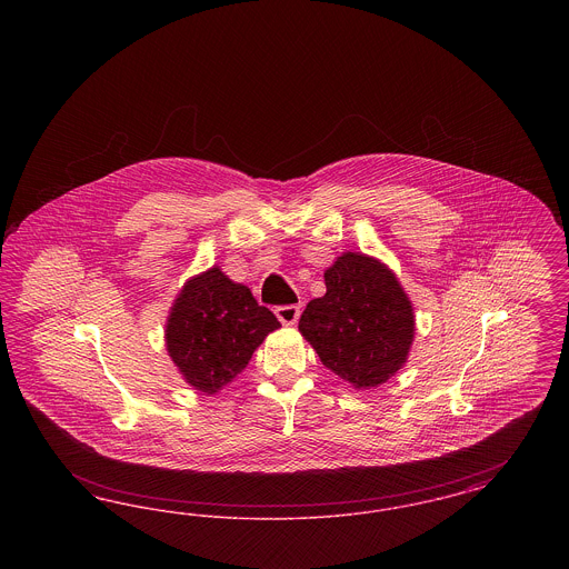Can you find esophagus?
Segmentation results:
<instances>
[{"mask_svg":"<svg viewBox=\"0 0 569 569\" xmlns=\"http://www.w3.org/2000/svg\"><path fill=\"white\" fill-rule=\"evenodd\" d=\"M274 316L279 318V322L286 326L297 325L298 316H300V307L298 305H283L274 309Z\"/></svg>","mask_w":569,"mask_h":569,"instance_id":"esophagus-1","label":"esophagus"}]
</instances>
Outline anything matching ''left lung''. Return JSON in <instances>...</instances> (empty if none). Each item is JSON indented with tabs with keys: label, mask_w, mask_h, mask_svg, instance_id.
Masks as SVG:
<instances>
[{
	"label": "left lung",
	"mask_w": 569,
	"mask_h": 569,
	"mask_svg": "<svg viewBox=\"0 0 569 569\" xmlns=\"http://www.w3.org/2000/svg\"><path fill=\"white\" fill-rule=\"evenodd\" d=\"M298 330L335 376L369 390L403 365L413 341V307L397 274L376 258L346 251L325 272Z\"/></svg>",
	"instance_id": "8db88e82"
}]
</instances>
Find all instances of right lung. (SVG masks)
<instances>
[{
	"mask_svg": "<svg viewBox=\"0 0 569 569\" xmlns=\"http://www.w3.org/2000/svg\"><path fill=\"white\" fill-rule=\"evenodd\" d=\"M277 318L251 290L219 267L191 277L170 307L166 350L179 373L204 395H216L249 365Z\"/></svg>",
	"mask_w": 569,
	"mask_h": 569,
	"instance_id": "add662e5",
	"label": "right lung"
}]
</instances>
